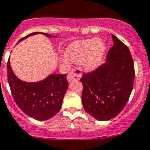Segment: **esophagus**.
Returning <instances> with one entry per match:
<instances>
[{
	"mask_svg": "<svg viewBox=\"0 0 150 150\" xmlns=\"http://www.w3.org/2000/svg\"><path fill=\"white\" fill-rule=\"evenodd\" d=\"M82 73H81V69L80 68L77 67L75 69H71V71L69 73L67 76V80L69 81H72L74 80H79L81 77Z\"/></svg>",
	"mask_w": 150,
	"mask_h": 150,
	"instance_id": "obj_1",
	"label": "esophagus"
}]
</instances>
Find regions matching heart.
Returning a JSON list of instances; mask_svg holds the SVG:
<instances>
[{
  "label": "heart",
  "instance_id": "obj_1",
  "mask_svg": "<svg viewBox=\"0 0 150 150\" xmlns=\"http://www.w3.org/2000/svg\"><path fill=\"white\" fill-rule=\"evenodd\" d=\"M104 52L105 46L100 39L78 40L67 46L62 59L65 62L69 59L73 62H83L85 70L92 71L100 65Z\"/></svg>",
  "mask_w": 150,
  "mask_h": 150
}]
</instances>
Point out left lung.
<instances>
[{
	"mask_svg": "<svg viewBox=\"0 0 150 150\" xmlns=\"http://www.w3.org/2000/svg\"><path fill=\"white\" fill-rule=\"evenodd\" d=\"M112 38L114 45L108 51L106 63L84 73L80 79L84 109L101 121L115 117L124 109L131 94L135 75L128 47L114 35Z\"/></svg>",
	"mask_w": 150,
	"mask_h": 150,
	"instance_id": "obj_1",
	"label": "left lung"
}]
</instances>
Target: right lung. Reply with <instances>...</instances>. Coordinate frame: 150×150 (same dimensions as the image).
I'll list each match as a JSON object with an SVG mask.
<instances>
[{"instance_id":"obj_1","label":"right lung","mask_w":150,"mask_h":150,"mask_svg":"<svg viewBox=\"0 0 150 150\" xmlns=\"http://www.w3.org/2000/svg\"><path fill=\"white\" fill-rule=\"evenodd\" d=\"M38 33H32L21 39L18 42L28 36ZM41 33L51 37L50 34ZM7 67L11 94L15 103L23 113L35 120L42 121L49 120L59 111L69 86L66 74H52L42 81L26 82L14 75L11 67L10 59L7 61Z\"/></svg>"}]
</instances>
